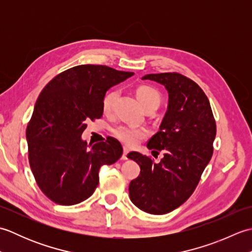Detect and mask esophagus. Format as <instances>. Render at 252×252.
Wrapping results in <instances>:
<instances>
[{"label":"esophagus","mask_w":252,"mask_h":252,"mask_svg":"<svg viewBox=\"0 0 252 252\" xmlns=\"http://www.w3.org/2000/svg\"><path fill=\"white\" fill-rule=\"evenodd\" d=\"M127 154H129V149H127V148H123V155H122L121 159H122V160H126V159H127Z\"/></svg>","instance_id":"34e87169"}]
</instances>
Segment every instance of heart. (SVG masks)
<instances>
[{
  "mask_svg": "<svg viewBox=\"0 0 252 252\" xmlns=\"http://www.w3.org/2000/svg\"><path fill=\"white\" fill-rule=\"evenodd\" d=\"M118 94H119L118 91H111V92L105 95V97L103 99V110L105 112H108L111 110L112 105H114L116 98L118 97ZM136 97L144 109L151 106L158 107L160 101H161V97H160L158 91L151 87H145V85L137 89ZM114 135L121 143L126 144V146L133 147L135 146L136 144L140 143V141L147 137L148 132L146 129H144V127L120 126L114 130Z\"/></svg>",
  "mask_w": 252,
  "mask_h": 252,
  "instance_id": "heart-1",
  "label": "heart"
}]
</instances>
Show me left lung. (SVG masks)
<instances>
[{
  "label": "left lung",
  "mask_w": 252,
  "mask_h": 252,
  "mask_svg": "<svg viewBox=\"0 0 252 252\" xmlns=\"http://www.w3.org/2000/svg\"><path fill=\"white\" fill-rule=\"evenodd\" d=\"M143 80L162 84L168 109L159 131L147 143L153 152L164 151L159 163L137 152L141 173L131 181V201L151 215H164L184 203L194 192L213 154L217 126L209 99L192 80L176 72L146 74Z\"/></svg>",
  "instance_id": "obj_1"
}]
</instances>
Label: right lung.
I'll return each mask as SVG.
<instances>
[{
    "label": "right lung",
    "instance_id": "1",
    "mask_svg": "<svg viewBox=\"0 0 252 252\" xmlns=\"http://www.w3.org/2000/svg\"><path fill=\"white\" fill-rule=\"evenodd\" d=\"M133 74L80 65L57 74L42 90L26 137L32 173L52 201L71 206L88 199L98 185L101 165L121 157L122 146L116 138L90 148L81 135L89 120L103 116L107 91Z\"/></svg>",
    "mask_w": 252,
    "mask_h": 252
}]
</instances>
